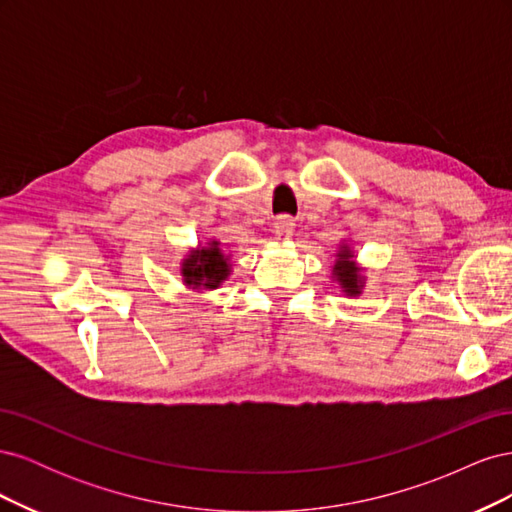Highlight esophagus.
I'll return each instance as SVG.
<instances>
[{"label":"esophagus","mask_w":512,"mask_h":512,"mask_svg":"<svg viewBox=\"0 0 512 512\" xmlns=\"http://www.w3.org/2000/svg\"><path fill=\"white\" fill-rule=\"evenodd\" d=\"M273 230H275V237L280 241H288L292 239V232H294V220L288 218V215H280V218L275 220L273 224Z\"/></svg>","instance_id":"1"}]
</instances>
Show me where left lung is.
I'll return each instance as SVG.
<instances>
[{
    "label": "left lung",
    "instance_id": "1",
    "mask_svg": "<svg viewBox=\"0 0 512 512\" xmlns=\"http://www.w3.org/2000/svg\"><path fill=\"white\" fill-rule=\"evenodd\" d=\"M333 277H335V282H339V286L344 288L348 297H359L361 288H363V277L359 273V267L354 265L352 252H350L348 245H342V250L337 252Z\"/></svg>",
    "mask_w": 512,
    "mask_h": 512
}]
</instances>
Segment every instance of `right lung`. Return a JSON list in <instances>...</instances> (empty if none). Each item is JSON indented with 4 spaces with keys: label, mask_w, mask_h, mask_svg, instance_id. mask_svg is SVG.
I'll return each mask as SVG.
<instances>
[{
    "label": "right lung",
    "mask_w": 512,
    "mask_h": 512,
    "mask_svg": "<svg viewBox=\"0 0 512 512\" xmlns=\"http://www.w3.org/2000/svg\"><path fill=\"white\" fill-rule=\"evenodd\" d=\"M181 275L185 286L194 290L218 288L230 275L228 258L220 250V241H211L207 247L192 250L188 258H183Z\"/></svg>",
    "instance_id": "1"
}]
</instances>
